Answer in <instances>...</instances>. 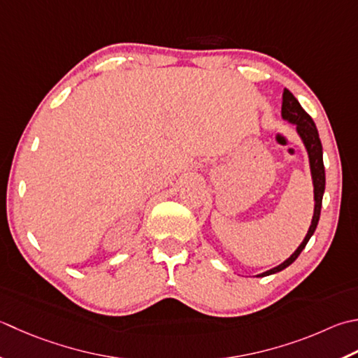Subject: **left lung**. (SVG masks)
Segmentation results:
<instances>
[{"label": "left lung", "mask_w": 358, "mask_h": 358, "mask_svg": "<svg viewBox=\"0 0 358 358\" xmlns=\"http://www.w3.org/2000/svg\"><path fill=\"white\" fill-rule=\"evenodd\" d=\"M281 116L284 121L295 125L298 136L301 138V141H303L306 150H307V157H309V166H310V175H312V183H313L315 208H313V217H312V223L309 227V231H307L304 241L301 242L299 247L295 250V253H293L289 259H285L282 264H279V265H276V267H273L267 271L261 273V275H257L259 278L275 275V273L287 268L290 264L296 261V257L301 255V251L306 248L307 242H309V239L315 233V229H317L318 220H320V213H321V203H323V194H324V187H326L323 145H321V141H320L317 125H315L313 119L306 113L304 108L301 107V103L296 101V97L293 96L289 90H284Z\"/></svg>", "instance_id": "obj_1"}]
</instances>
